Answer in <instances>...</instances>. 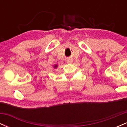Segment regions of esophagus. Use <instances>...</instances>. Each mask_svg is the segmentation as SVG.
<instances>
[{"label":"esophagus","instance_id":"obj_1","mask_svg":"<svg viewBox=\"0 0 127 127\" xmlns=\"http://www.w3.org/2000/svg\"><path fill=\"white\" fill-rule=\"evenodd\" d=\"M66 62L67 63H72L73 62V60L71 59V58H67V59H66Z\"/></svg>","mask_w":127,"mask_h":127}]
</instances>
